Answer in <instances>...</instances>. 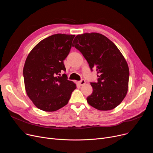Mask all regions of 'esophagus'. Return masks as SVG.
Here are the masks:
<instances>
[{
	"instance_id": "esophagus-1",
	"label": "esophagus",
	"mask_w": 153,
	"mask_h": 153,
	"mask_svg": "<svg viewBox=\"0 0 153 153\" xmlns=\"http://www.w3.org/2000/svg\"><path fill=\"white\" fill-rule=\"evenodd\" d=\"M77 84H78L79 85L82 86V85H84V84H85V81L84 79H82L81 81H78V82H77Z\"/></svg>"
}]
</instances>
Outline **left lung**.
Listing matches in <instances>:
<instances>
[{"instance_id": "obj_1", "label": "left lung", "mask_w": 153, "mask_h": 153, "mask_svg": "<svg viewBox=\"0 0 153 153\" xmlns=\"http://www.w3.org/2000/svg\"><path fill=\"white\" fill-rule=\"evenodd\" d=\"M74 46L95 70L97 81L91 82L92 94L87 98L90 105L99 110H110L117 107L125 97L129 81V68L116 45L104 35L84 33L77 35Z\"/></svg>"}]
</instances>
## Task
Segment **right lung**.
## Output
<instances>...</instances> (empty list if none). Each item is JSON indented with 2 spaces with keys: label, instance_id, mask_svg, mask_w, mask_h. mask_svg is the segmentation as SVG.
Instances as JSON below:
<instances>
[{
  "label": "right lung",
  "instance_id": "1",
  "mask_svg": "<svg viewBox=\"0 0 153 153\" xmlns=\"http://www.w3.org/2000/svg\"><path fill=\"white\" fill-rule=\"evenodd\" d=\"M75 35L55 34L38 43L27 56L23 68L27 94L35 105L46 111L58 110L68 104L76 84L69 81L64 60Z\"/></svg>",
  "mask_w": 153,
  "mask_h": 153
}]
</instances>
